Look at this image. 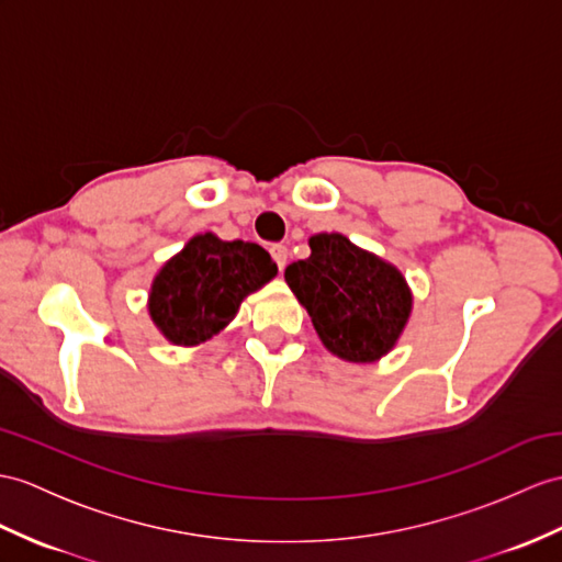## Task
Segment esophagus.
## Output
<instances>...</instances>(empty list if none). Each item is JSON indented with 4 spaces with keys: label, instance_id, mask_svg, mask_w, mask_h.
<instances>
[{
    "label": "esophagus",
    "instance_id": "obj_1",
    "mask_svg": "<svg viewBox=\"0 0 562 562\" xmlns=\"http://www.w3.org/2000/svg\"><path fill=\"white\" fill-rule=\"evenodd\" d=\"M269 252L273 257V262L279 265V269H283L285 262H289V248H285V245H271Z\"/></svg>",
    "mask_w": 562,
    "mask_h": 562
}]
</instances>
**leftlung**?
Segmentation results:
<instances>
[{
  "label": "left lung",
  "instance_id": "8db88e82",
  "mask_svg": "<svg viewBox=\"0 0 562 562\" xmlns=\"http://www.w3.org/2000/svg\"><path fill=\"white\" fill-rule=\"evenodd\" d=\"M310 257L285 267V283L310 314L324 348L369 364L389 355L413 314L403 271L344 234H314Z\"/></svg>",
  "mask_w": 562,
  "mask_h": 562
}]
</instances>
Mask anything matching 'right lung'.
Returning a JSON list of instances; mask_svg holds the SVG:
<instances>
[{"label": "right lung", "mask_w": 562, "mask_h": 562, "mask_svg": "<svg viewBox=\"0 0 562 562\" xmlns=\"http://www.w3.org/2000/svg\"><path fill=\"white\" fill-rule=\"evenodd\" d=\"M279 273L265 248L198 234L161 265L147 293L149 319L173 346L195 348L234 322L243 300Z\"/></svg>", "instance_id": "1"}]
</instances>
